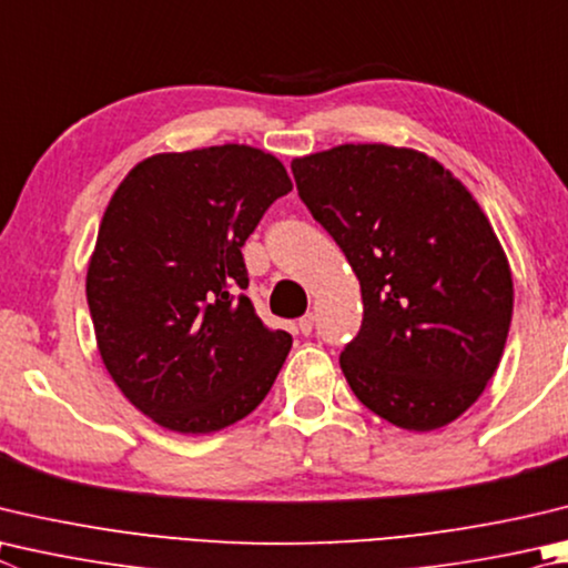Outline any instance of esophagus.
Listing matches in <instances>:
<instances>
[{"instance_id":"esophagus-1","label":"esophagus","mask_w":568,"mask_h":568,"mask_svg":"<svg viewBox=\"0 0 568 568\" xmlns=\"http://www.w3.org/2000/svg\"><path fill=\"white\" fill-rule=\"evenodd\" d=\"M313 325H315V315L313 313H305L301 320H297V329H301L303 335H311L313 333Z\"/></svg>"}]
</instances>
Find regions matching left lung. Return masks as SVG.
I'll return each mask as SVG.
<instances>
[{
  "label": "left lung",
  "mask_w": 568,
  "mask_h": 568,
  "mask_svg": "<svg viewBox=\"0 0 568 568\" xmlns=\"http://www.w3.org/2000/svg\"><path fill=\"white\" fill-rule=\"evenodd\" d=\"M293 176L363 291L339 355L349 389L395 427H447L497 373L511 325V267L481 205L437 159L387 143L297 156Z\"/></svg>",
  "instance_id": "1"
}]
</instances>
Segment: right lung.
Returning a JSON list of instances; mask_svg holds the SVG:
<instances>
[{"label": "right lung", "instance_id": "right-lung-1", "mask_svg": "<svg viewBox=\"0 0 568 568\" xmlns=\"http://www.w3.org/2000/svg\"><path fill=\"white\" fill-rule=\"evenodd\" d=\"M287 191L283 163L245 143L153 153L113 191L87 301L111 379L159 427L211 435L273 387L293 337L241 295V248Z\"/></svg>", "mask_w": 568, "mask_h": 568}]
</instances>
